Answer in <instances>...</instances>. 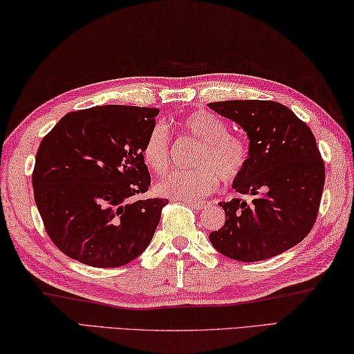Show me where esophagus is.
<instances>
[{"instance_id":"1","label":"esophagus","mask_w":354,"mask_h":354,"mask_svg":"<svg viewBox=\"0 0 354 354\" xmlns=\"http://www.w3.org/2000/svg\"><path fill=\"white\" fill-rule=\"evenodd\" d=\"M185 203H188L191 208L197 209V212H199V209H205L209 205L207 201H185Z\"/></svg>"}]
</instances>
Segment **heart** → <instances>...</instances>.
Segmentation results:
<instances>
[{"instance_id": "1", "label": "heart", "mask_w": 354, "mask_h": 354, "mask_svg": "<svg viewBox=\"0 0 354 354\" xmlns=\"http://www.w3.org/2000/svg\"><path fill=\"white\" fill-rule=\"evenodd\" d=\"M178 132L197 140L188 171H176L157 183V193L176 199H197L214 193L219 180L233 183L243 176L250 158V146L243 135L228 130L227 122L207 110H197L178 121ZM169 132L155 124L141 146V158L149 169L163 174L169 166Z\"/></svg>"}]
</instances>
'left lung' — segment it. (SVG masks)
I'll return each mask as SVG.
<instances>
[{"label": "left lung", "instance_id": "8db88e82", "mask_svg": "<svg viewBox=\"0 0 354 354\" xmlns=\"http://www.w3.org/2000/svg\"><path fill=\"white\" fill-rule=\"evenodd\" d=\"M208 107L238 122L250 138V158L233 182L243 199L221 202L225 224L209 233L222 255L253 263L280 255L308 236L319 214L325 163L308 124L274 101H221Z\"/></svg>", "mask_w": 354, "mask_h": 354}]
</instances>
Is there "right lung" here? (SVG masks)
<instances>
[{"mask_svg": "<svg viewBox=\"0 0 354 354\" xmlns=\"http://www.w3.org/2000/svg\"><path fill=\"white\" fill-rule=\"evenodd\" d=\"M155 107L99 105L70 111L43 136L32 188L49 239L93 268H120L151 243L167 199L133 201L151 176L141 146Z\"/></svg>", "mask_w": 354, "mask_h": 354, "instance_id": "1", "label": "right lung"}]
</instances>
